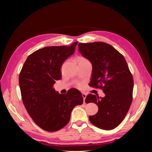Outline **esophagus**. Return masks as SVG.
<instances>
[{
	"instance_id": "esophagus-1",
	"label": "esophagus",
	"mask_w": 152,
	"mask_h": 152,
	"mask_svg": "<svg viewBox=\"0 0 152 152\" xmlns=\"http://www.w3.org/2000/svg\"><path fill=\"white\" fill-rule=\"evenodd\" d=\"M86 96H87L86 94L82 93V97H83V99H84V103H85V99H86Z\"/></svg>"
}]
</instances>
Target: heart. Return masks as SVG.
Segmentation results:
<instances>
[{"label": "heart", "instance_id": "b5f03b06", "mask_svg": "<svg viewBox=\"0 0 152 152\" xmlns=\"http://www.w3.org/2000/svg\"><path fill=\"white\" fill-rule=\"evenodd\" d=\"M78 61H79V63H86V62H89L88 59H87V58H84V57H79L78 58ZM77 86L79 87H80L81 86V84H78Z\"/></svg>", "mask_w": 152, "mask_h": 152}]
</instances>
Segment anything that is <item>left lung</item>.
Masks as SVG:
<instances>
[{
	"instance_id": "obj_1",
	"label": "left lung",
	"mask_w": 152,
	"mask_h": 152,
	"mask_svg": "<svg viewBox=\"0 0 152 152\" xmlns=\"http://www.w3.org/2000/svg\"><path fill=\"white\" fill-rule=\"evenodd\" d=\"M79 50L93 65L89 86L102 89L103 98L89 94L86 103H94L98 112L89 117L94 126L112 130L125 118L132 102L134 81L124 56L111 45L103 42L79 43Z\"/></svg>"
}]
</instances>
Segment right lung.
<instances>
[{"instance_id": "right-lung-1", "label": "right lung", "mask_w": 152, "mask_h": 152, "mask_svg": "<svg viewBox=\"0 0 152 152\" xmlns=\"http://www.w3.org/2000/svg\"><path fill=\"white\" fill-rule=\"evenodd\" d=\"M77 43L36 50L27 58L20 73L23 103L32 120L44 131L60 130L70 121L73 108L83 103L79 90L72 88L63 94L53 87L61 78L62 64L74 53Z\"/></svg>"}]
</instances>
